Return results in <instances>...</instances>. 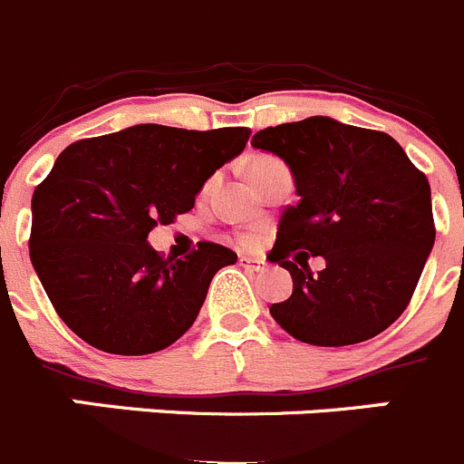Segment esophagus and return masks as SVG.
Wrapping results in <instances>:
<instances>
[{
  "label": "esophagus",
  "mask_w": 464,
  "mask_h": 464,
  "mask_svg": "<svg viewBox=\"0 0 464 464\" xmlns=\"http://www.w3.org/2000/svg\"><path fill=\"white\" fill-rule=\"evenodd\" d=\"M239 266L250 271H265L266 269V262L265 260H257V257H248V255H241L239 257Z\"/></svg>",
  "instance_id": "1"
}]
</instances>
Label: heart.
<instances>
[{
  "label": "heart",
  "instance_id": "1",
  "mask_svg": "<svg viewBox=\"0 0 464 464\" xmlns=\"http://www.w3.org/2000/svg\"><path fill=\"white\" fill-rule=\"evenodd\" d=\"M276 165H283V163H280L278 159H274V156H255V159L250 160V165H248V172L250 174L265 172V169L276 168ZM244 241H246V244H250V241H253V237H244Z\"/></svg>",
  "mask_w": 464,
  "mask_h": 464
}]
</instances>
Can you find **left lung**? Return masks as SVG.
<instances>
[{"mask_svg": "<svg viewBox=\"0 0 464 464\" xmlns=\"http://www.w3.org/2000/svg\"><path fill=\"white\" fill-rule=\"evenodd\" d=\"M250 144L290 165L299 193L266 257L295 280L271 317L320 347L354 345L389 329L410 305L435 244L426 174L391 135L329 117L269 126ZM310 254L327 262L317 275Z\"/></svg>", "mask_w": 464, "mask_h": 464, "instance_id": "1", "label": "left lung"}]
</instances>
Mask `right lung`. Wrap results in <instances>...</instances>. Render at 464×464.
<instances>
[{"label":"right lung","instance_id":"obj_1","mask_svg":"<svg viewBox=\"0 0 464 464\" xmlns=\"http://www.w3.org/2000/svg\"><path fill=\"white\" fill-rule=\"evenodd\" d=\"M248 138L244 126L138 124L63 149L34 190L29 257L68 329L108 354L142 356L193 326L211 278L237 253L199 241L177 260L147 237L193 209L204 181Z\"/></svg>","mask_w":464,"mask_h":464}]
</instances>
